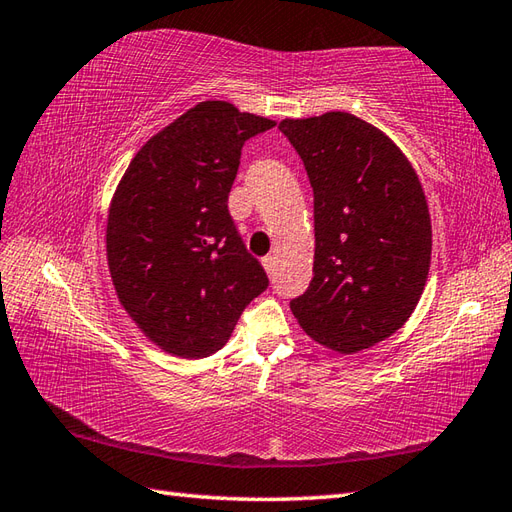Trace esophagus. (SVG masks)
<instances>
[{"label":"esophagus","mask_w":512,"mask_h":512,"mask_svg":"<svg viewBox=\"0 0 512 512\" xmlns=\"http://www.w3.org/2000/svg\"><path fill=\"white\" fill-rule=\"evenodd\" d=\"M262 264H264V268H266V273H268V277H273V275H275V266H277V259H275L273 255H266V257L262 259Z\"/></svg>","instance_id":"obj_1"}]
</instances>
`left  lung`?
Masks as SVG:
<instances>
[{
	"label": "left lung",
	"mask_w": 512,
	"mask_h": 512,
	"mask_svg": "<svg viewBox=\"0 0 512 512\" xmlns=\"http://www.w3.org/2000/svg\"><path fill=\"white\" fill-rule=\"evenodd\" d=\"M314 191L312 281L290 310L312 341L367 350L416 310L431 264V217L398 145L347 112L284 118Z\"/></svg>",
	"instance_id": "8db88e82"
}]
</instances>
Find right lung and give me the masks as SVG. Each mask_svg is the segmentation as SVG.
I'll use <instances>...</instances> for the list:
<instances>
[{"label":"right lung","mask_w":512,"mask_h":512,"mask_svg":"<svg viewBox=\"0 0 512 512\" xmlns=\"http://www.w3.org/2000/svg\"><path fill=\"white\" fill-rule=\"evenodd\" d=\"M275 127L233 103L202 101L129 162L107 215L116 295L151 343L182 358L222 350L239 314L268 288L228 213L248 138Z\"/></svg>","instance_id":"right-lung-1"}]
</instances>
